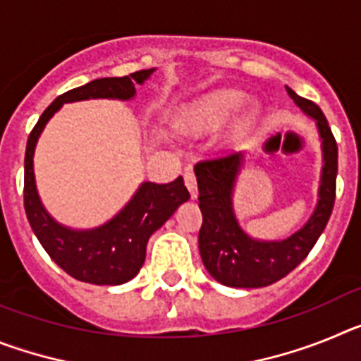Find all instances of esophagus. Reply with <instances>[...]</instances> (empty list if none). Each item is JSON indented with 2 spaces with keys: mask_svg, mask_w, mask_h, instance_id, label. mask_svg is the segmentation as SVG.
Listing matches in <instances>:
<instances>
[{
  "mask_svg": "<svg viewBox=\"0 0 361 361\" xmlns=\"http://www.w3.org/2000/svg\"><path fill=\"white\" fill-rule=\"evenodd\" d=\"M184 183H186V188L190 190L191 199H197V193H199V190H197V177L195 171L191 170V168L184 171Z\"/></svg>",
  "mask_w": 361,
  "mask_h": 361,
  "instance_id": "obj_1",
  "label": "esophagus"
}]
</instances>
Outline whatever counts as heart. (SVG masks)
Wrapping results in <instances>:
<instances>
[{"instance_id":"heart-1","label":"heart","mask_w":361,"mask_h":361,"mask_svg":"<svg viewBox=\"0 0 361 361\" xmlns=\"http://www.w3.org/2000/svg\"><path fill=\"white\" fill-rule=\"evenodd\" d=\"M244 101V94L238 90H215L212 94L204 95L202 99H199L191 108H188L186 111L180 117V123L184 126H190V128H212L216 126L219 123L226 119L229 114L237 110L240 106V103ZM257 111H250L245 114L240 121H238L237 128L244 130L245 126H250L253 123Z\"/></svg>"}]
</instances>
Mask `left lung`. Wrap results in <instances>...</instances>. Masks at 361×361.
<instances>
[{"instance_id": "obj_1", "label": "left lung", "mask_w": 361, "mask_h": 361, "mask_svg": "<svg viewBox=\"0 0 361 361\" xmlns=\"http://www.w3.org/2000/svg\"><path fill=\"white\" fill-rule=\"evenodd\" d=\"M288 88V94L302 110L317 119L324 149L320 200L304 228L280 242H264L247 237L233 213V186L242 166V153H228L204 159L195 164L199 184V208L202 228L199 250L202 262L216 282L229 288H264L289 275L309 255L329 222L336 197L338 146L329 123L317 103L300 97Z\"/></svg>"}]
</instances>
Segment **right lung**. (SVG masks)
<instances>
[{
	"label": "right lung",
	"instance_id": "right-lung-1",
	"mask_svg": "<svg viewBox=\"0 0 361 361\" xmlns=\"http://www.w3.org/2000/svg\"><path fill=\"white\" fill-rule=\"evenodd\" d=\"M153 73V68L139 70L124 78H103L65 92L43 111L32 128L25 152L23 202L27 219L37 240L54 262L70 276L95 286H119L139 273L146 258V244L153 231H157L173 215L178 204L190 199L183 177L168 184L145 183L126 208L101 228L73 231L57 224L44 212L34 180V148L44 124L63 103L82 99L108 97L132 99L135 85H141Z\"/></svg>",
	"mask_w": 361,
	"mask_h": 361
}]
</instances>
